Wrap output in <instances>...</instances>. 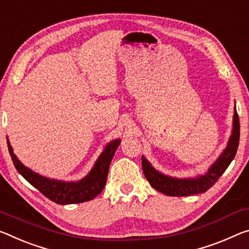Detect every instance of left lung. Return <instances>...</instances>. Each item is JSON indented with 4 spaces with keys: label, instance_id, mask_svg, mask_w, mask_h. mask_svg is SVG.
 <instances>
[{
    "label": "left lung",
    "instance_id": "1",
    "mask_svg": "<svg viewBox=\"0 0 249 249\" xmlns=\"http://www.w3.org/2000/svg\"><path fill=\"white\" fill-rule=\"evenodd\" d=\"M239 144V118L236 110V105L234 107V116H232V128L230 140L227 142V146L224 148L222 154L218 156L206 173L196 177H185L178 178L165 175L157 169L146 160V157L142 156V167H143L144 175L151 186L167 196H191L203 194L208 191L214 185L220 176L224 174L227 167L230 166L231 160H234L237 152Z\"/></svg>",
    "mask_w": 249,
    "mask_h": 249
}]
</instances>
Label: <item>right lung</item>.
I'll return each instance as SVG.
<instances>
[{
	"mask_svg": "<svg viewBox=\"0 0 249 249\" xmlns=\"http://www.w3.org/2000/svg\"><path fill=\"white\" fill-rule=\"evenodd\" d=\"M6 140L11 159L17 171L45 197L60 205L84 203L95 198L105 187L110 161L121 144V139L109 142L88 175L80 180L65 181L42 176L26 167L14 154L9 137H6Z\"/></svg>",
	"mask_w": 249,
	"mask_h": 249,
	"instance_id": "1",
	"label": "right lung"
}]
</instances>
